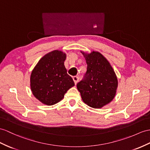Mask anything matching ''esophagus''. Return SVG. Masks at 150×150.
Wrapping results in <instances>:
<instances>
[{
    "label": "esophagus",
    "mask_w": 150,
    "mask_h": 150,
    "mask_svg": "<svg viewBox=\"0 0 150 150\" xmlns=\"http://www.w3.org/2000/svg\"><path fill=\"white\" fill-rule=\"evenodd\" d=\"M72 79H73V80H74V83H75V84H77V83H78V79H79L78 76H74V77L72 78Z\"/></svg>",
    "instance_id": "1"
}]
</instances>
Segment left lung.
Listing matches in <instances>:
<instances>
[{"label": "left lung", "instance_id": "8db88e82", "mask_svg": "<svg viewBox=\"0 0 150 150\" xmlns=\"http://www.w3.org/2000/svg\"><path fill=\"white\" fill-rule=\"evenodd\" d=\"M81 53L86 60L87 71L84 79L77 84V88L86 104L95 109L102 108L116 96L117 76L111 64L100 53Z\"/></svg>", "mask_w": 150, "mask_h": 150}]
</instances>
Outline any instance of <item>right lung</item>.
<instances>
[{
  "mask_svg": "<svg viewBox=\"0 0 150 150\" xmlns=\"http://www.w3.org/2000/svg\"><path fill=\"white\" fill-rule=\"evenodd\" d=\"M67 54L60 50L46 54L39 60L31 72L30 89L41 103L54 105L64 97L74 82L67 74L64 65Z\"/></svg>",
  "mask_w": 150,
  "mask_h": 150,
  "instance_id": "right-lung-1",
  "label": "right lung"
}]
</instances>
